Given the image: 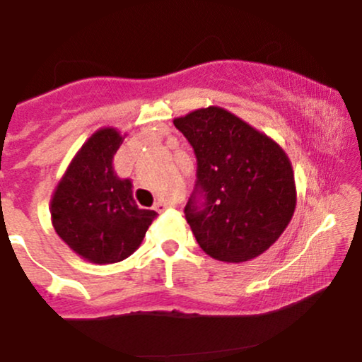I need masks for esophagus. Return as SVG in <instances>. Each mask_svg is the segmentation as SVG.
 I'll use <instances>...</instances> for the list:
<instances>
[{
    "label": "esophagus",
    "instance_id": "34e87169",
    "mask_svg": "<svg viewBox=\"0 0 362 362\" xmlns=\"http://www.w3.org/2000/svg\"><path fill=\"white\" fill-rule=\"evenodd\" d=\"M172 204H170V202H165V201H158L156 204H155V209L158 211V213H163L165 209H167V207H170Z\"/></svg>",
    "mask_w": 362,
    "mask_h": 362
}]
</instances>
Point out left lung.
<instances>
[{
    "label": "left lung",
    "instance_id": "1",
    "mask_svg": "<svg viewBox=\"0 0 362 362\" xmlns=\"http://www.w3.org/2000/svg\"><path fill=\"white\" fill-rule=\"evenodd\" d=\"M173 124L197 158V182L184 213L199 247L230 264L269 250L296 209L284 149L221 107L197 109Z\"/></svg>",
    "mask_w": 362,
    "mask_h": 362
}]
</instances>
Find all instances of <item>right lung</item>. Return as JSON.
<instances>
[{
  "instance_id": "right-lung-1",
  "label": "right lung",
  "mask_w": 362,
  "mask_h": 362,
  "mask_svg": "<svg viewBox=\"0 0 362 362\" xmlns=\"http://www.w3.org/2000/svg\"><path fill=\"white\" fill-rule=\"evenodd\" d=\"M126 134L95 131L66 168L51 199L52 226L74 253L91 264H115L139 248L155 211L139 209L132 182L117 177L114 155Z\"/></svg>"
}]
</instances>
